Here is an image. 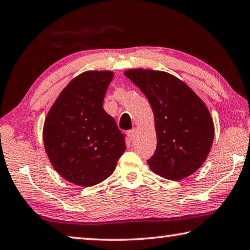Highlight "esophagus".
I'll list each match as a JSON object with an SVG mask.
<instances>
[{
  "instance_id": "34e87169",
  "label": "esophagus",
  "mask_w": 250,
  "mask_h": 250,
  "mask_svg": "<svg viewBox=\"0 0 250 250\" xmlns=\"http://www.w3.org/2000/svg\"><path fill=\"white\" fill-rule=\"evenodd\" d=\"M135 134H137V130L135 129H131L128 131V137L130 138V140H133L135 138Z\"/></svg>"
}]
</instances>
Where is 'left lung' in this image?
Listing matches in <instances>:
<instances>
[{
  "mask_svg": "<svg viewBox=\"0 0 250 250\" xmlns=\"http://www.w3.org/2000/svg\"><path fill=\"white\" fill-rule=\"evenodd\" d=\"M125 75L146 95L154 113L156 149L146 161L156 174L179 181L193 174L208 155L214 124L202 99L164 71L130 69Z\"/></svg>",
  "mask_w": 250,
  "mask_h": 250,
  "instance_id": "8db88e82",
  "label": "left lung"
}]
</instances>
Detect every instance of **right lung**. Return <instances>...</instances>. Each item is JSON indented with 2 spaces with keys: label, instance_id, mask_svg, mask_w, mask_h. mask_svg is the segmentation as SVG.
Wrapping results in <instances>:
<instances>
[{
  "label": "right lung",
  "instance_id": "add662e5",
  "mask_svg": "<svg viewBox=\"0 0 250 250\" xmlns=\"http://www.w3.org/2000/svg\"><path fill=\"white\" fill-rule=\"evenodd\" d=\"M112 71H84L61 92L45 119L46 153L70 183L94 186L112 174L125 150V135L104 109Z\"/></svg>",
  "mask_w": 250,
  "mask_h": 250
}]
</instances>
